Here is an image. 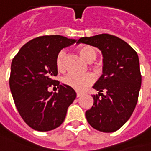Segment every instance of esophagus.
<instances>
[{"mask_svg": "<svg viewBox=\"0 0 151 151\" xmlns=\"http://www.w3.org/2000/svg\"><path fill=\"white\" fill-rule=\"evenodd\" d=\"M81 95V93H79V92H76V97H80Z\"/></svg>", "mask_w": 151, "mask_h": 151, "instance_id": "34e87169", "label": "esophagus"}]
</instances>
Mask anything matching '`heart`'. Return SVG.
I'll return each instance as SVG.
<instances>
[{"instance_id": "b5f03b06", "label": "heart", "mask_w": 151, "mask_h": 151, "mask_svg": "<svg viewBox=\"0 0 151 151\" xmlns=\"http://www.w3.org/2000/svg\"><path fill=\"white\" fill-rule=\"evenodd\" d=\"M79 52L81 56L88 62H92L96 58L97 51L96 49L91 45H83L79 49ZM65 55L66 52L64 50H60L56 58V66L59 71H63L65 70ZM94 81V77L91 73L78 74L70 72L64 76L62 79V81L64 85L72 88L77 91H81L90 86Z\"/></svg>"}]
</instances>
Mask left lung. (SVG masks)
<instances>
[{"mask_svg": "<svg viewBox=\"0 0 151 151\" xmlns=\"http://www.w3.org/2000/svg\"><path fill=\"white\" fill-rule=\"evenodd\" d=\"M78 44L97 47L103 54V74L93 85V104L86 112L97 131L113 132L130 119L138 100L142 76L137 53L123 39L107 33L81 38Z\"/></svg>", "mask_w": 151, "mask_h": 151, "instance_id": "8db88e82", "label": "left lung"}]
</instances>
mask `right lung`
<instances>
[{"label":"right lung","mask_w":151,"mask_h":151,"mask_svg":"<svg viewBox=\"0 0 151 151\" xmlns=\"http://www.w3.org/2000/svg\"><path fill=\"white\" fill-rule=\"evenodd\" d=\"M76 42L60 35L38 37L24 45L12 61L10 90L19 115L33 130L49 132L60 126L76 97L72 88L53 80L58 52ZM51 86L59 92H49Z\"/></svg>","instance_id":"right-lung-1"}]
</instances>
